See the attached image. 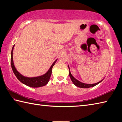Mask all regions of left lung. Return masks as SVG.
<instances>
[{
  "label": "left lung",
  "mask_w": 122,
  "mask_h": 122,
  "mask_svg": "<svg viewBox=\"0 0 122 122\" xmlns=\"http://www.w3.org/2000/svg\"><path fill=\"white\" fill-rule=\"evenodd\" d=\"M69 68V76L71 77V81L73 82V83H74V85H75L76 86H78V87L80 88H89L90 87H93V86H96L97 84H98V83H100L101 82H102V81H101L100 82H97L96 83H94V84H86V83H83L82 82H80L79 81H78L77 80H76V78L74 77V76L71 75V71H70V69H69V67L68 66Z\"/></svg>",
  "instance_id": "8db88e82"
}]
</instances>
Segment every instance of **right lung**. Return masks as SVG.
Wrapping results in <instances>:
<instances>
[{
	"label": "right lung",
	"mask_w": 122,
	"mask_h": 122,
	"mask_svg": "<svg viewBox=\"0 0 122 122\" xmlns=\"http://www.w3.org/2000/svg\"><path fill=\"white\" fill-rule=\"evenodd\" d=\"M14 45L12 47V51H11V67L12 69L13 70V71L14 74H15V75L18 80L19 81L25 85L27 86H28L32 88H38L40 87V86H45V85L48 83L49 79H50L51 72H52V68L54 65H55V62H56L57 60L54 62L52 65L51 66L50 68L46 73H45L44 75L37 76V77H28L24 76L22 75H21L19 72L17 71V70L16 69L15 66L14 65L13 63V51L14 48Z\"/></svg>",
	"instance_id": "right-lung-1"
}]
</instances>
